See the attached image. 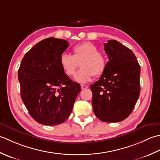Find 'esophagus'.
<instances>
[{
	"label": "esophagus",
	"instance_id": "34e87169",
	"mask_svg": "<svg viewBox=\"0 0 160 160\" xmlns=\"http://www.w3.org/2000/svg\"><path fill=\"white\" fill-rule=\"evenodd\" d=\"M89 86H87V85H83V84H81V89H86V88H88Z\"/></svg>",
	"mask_w": 160,
	"mask_h": 160
}]
</instances>
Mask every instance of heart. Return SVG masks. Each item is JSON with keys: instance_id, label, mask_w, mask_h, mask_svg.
I'll return each mask as SVG.
<instances>
[{"instance_id": "obj_1", "label": "heart", "mask_w": 160, "mask_h": 160, "mask_svg": "<svg viewBox=\"0 0 160 160\" xmlns=\"http://www.w3.org/2000/svg\"><path fill=\"white\" fill-rule=\"evenodd\" d=\"M97 47L90 42L77 45L72 49V55L63 53L59 58L61 67L68 76H73L79 66L81 69L74 77L79 83H86L94 75H102L106 68V58Z\"/></svg>"}]
</instances>
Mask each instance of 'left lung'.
<instances>
[{"label":"left lung","mask_w":160,"mask_h":160,"mask_svg":"<svg viewBox=\"0 0 160 160\" xmlns=\"http://www.w3.org/2000/svg\"><path fill=\"white\" fill-rule=\"evenodd\" d=\"M109 61L99 80L90 85L94 115L104 122L123 121L140 93V66L134 53L119 41L104 44Z\"/></svg>","instance_id":"left-lung-1"}]
</instances>
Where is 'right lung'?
Segmentation results:
<instances>
[{
    "mask_svg": "<svg viewBox=\"0 0 160 160\" xmlns=\"http://www.w3.org/2000/svg\"><path fill=\"white\" fill-rule=\"evenodd\" d=\"M69 46L53 37L38 42L22 58L18 72L21 96L32 118L41 124L55 126L69 117L81 91L61 67L59 58Z\"/></svg>",
    "mask_w": 160,
    "mask_h": 160,
    "instance_id": "1",
    "label": "right lung"
}]
</instances>
